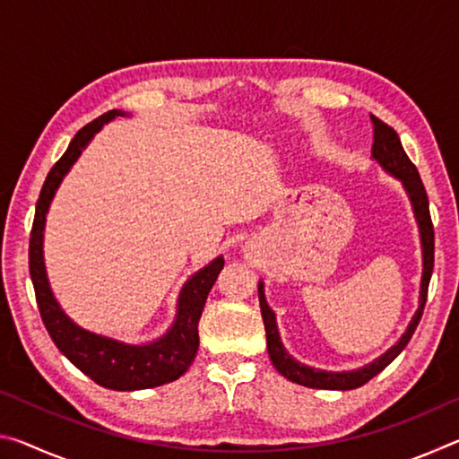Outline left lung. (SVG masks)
<instances>
[{
  "label": "left lung",
  "mask_w": 459,
  "mask_h": 459,
  "mask_svg": "<svg viewBox=\"0 0 459 459\" xmlns=\"http://www.w3.org/2000/svg\"><path fill=\"white\" fill-rule=\"evenodd\" d=\"M372 126H375V143H372V160L385 169L386 174L403 184V190L409 196L411 208H413L417 229H419V238H421V255H423V271H421V287H419V307L415 316L411 317L407 330L403 332V336L394 346L388 348L385 354H380L364 367L356 370H322L316 367H307V364L295 360L293 356L285 351L281 336H279L277 330V320L275 312L269 307L265 299V283L259 281V306H261V316L263 324H265V333H267V351L269 359L273 362V367L281 372V375L291 380V383L304 385L309 388H324V391H352V388H359L364 383H368L372 377H377L380 370H385L388 364H391L397 356L403 352V348L407 346V342L413 336L419 320L423 316V307L427 301V287H429V279L433 273V224L429 216V200H427V192L423 188L421 178H419L417 168L413 161L407 158L405 150H403L401 139L397 131L388 127L386 123L377 119L375 115H370Z\"/></svg>",
  "instance_id": "8db88e82"
}]
</instances>
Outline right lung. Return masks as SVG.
Masks as SVG:
<instances>
[{
	"label": "right lung",
	"instance_id": "add662e5",
	"mask_svg": "<svg viewBox=\"0 0 459 459\" xmlns=\"http://www.w3.org/2000/svg\"><path fill=\"white\" fill-rule=\"evenodd\" d=\"M126 111L113 108L99 119L82 127L68 145L65 155L54 164L46 176L40 198L36 204V216L30 235V277H32L38 309L58 351L71 360L76 368L91 377L97 385L111 391H142L180 378L194 360L198 351V320L204 309L216 277L224 267L222 255L198 269L182 285L176 304V317L166 333L143 344H129L103 333L91 332L76 324L58 299L54 298L44 263V229L46 214L50 211L52 198L56 196L65 176L71 172L74 161L81 158L84 147L115 117H126Z\"/></svg>",
	"mask_w": 459,
	"mask_h": 459
}]
</instances>
